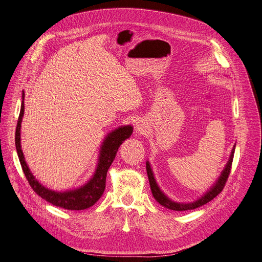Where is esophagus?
<instances>
[{
	"instance_id": "esophagus-1",
	"label": "esophagus",
	"mask_w": 262,
	"mask_h": 262,
	"mask_svg": "<svg viewBox=\"0 0 262 262\" xmlns=\"http://www.w3.org/2000/svg\"><path fill=\"white\" fill-rule=\"evenodd\" d=\"M135 129H136V133H138V134H143V133H145V126H144V124H142L141 122H138V123L136 124Z\"/></svg>"
}]
</instances>
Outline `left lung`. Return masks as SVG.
I'll list each match as a JSON object with an SVG mask.
<instances>
[{"label": "left lung", "mask_w": 262, "mask_h": 262, "mask_svg": "<svg viewBox=\"0 0 262 262\" xmlns=\"http://www.w3.org/2000/svg\"><path fill=\"white\" fill-rule=\"evenodd\" d=\"M235 147H236V144L233 145V147L231 149L230 156H229V159H228V161L226 163V166L223 169L221 175L219 176V178L216 180V182L214 183V185L208 191H206V193H204L200 199H198L194 202H191V203H178V202H174L173 200H171L170 198H168L166 194H164L163 192L161 191V189L159 188V186L157 185V182L155 180V176H154L152 168H150L149 162L146 161L147 177H148L150 190H152V193H153L154 199L161 206H163L164 208H168V209L175 210V211H185V210L195 209L198 207H201V206H203L205 204H207L208 202L213 200L217 194L221 193V191L223 190V188H224V186L226 184L228 175L230 173V168H231V163H232V159H233V153H235Z\"/></svg>", "instance_id": "obj_1"}]
</instances>
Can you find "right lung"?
Masks as SVG:
<instances>
[{
    "label": "right lung",
    "mask_w": 262,
    "mask_h": 262,
    "mask_svg": "<svg viewBox=\"0 0 262 262\" xmlns=\"http://www.w3.org/2000/svg\"><path fill=\"white\" fill-rule=\"evenodd\" d=\"M24 96H25V93L23 91L21 110H20V115H19L17 128H16L15 141H16L18 157L27 182L30 183L31 187L39 196H41L47 202L53 204L54 206H57V207L64 208L68 210H84L91 207V206H93L101 199L103 192L105 190L106 176H107L108 169L110 168V166H112L114 159L116 158L120 145L126 139H128L130 135L133 134V126L130 125L120 126L114 129L113 132H110L109 134H107L100 148L98 164H96L95 171L92 177L85 185H82L73 190H67V191H60V192L54 191L52 189L46 188L43 185H41L36 180V177L31 172L29 166H27L23 152H22L21 123L24 115Z\"/></svg>",
    "instance_id": "1"
}]
</instances>
